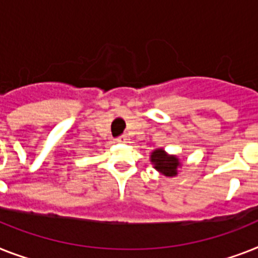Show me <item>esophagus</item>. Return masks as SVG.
Here are the masks:
<instances>
[{
  "label": "esophagus",
  "instance_id": "esophagus-1",
  "mask_svg": "<svg viewBox=\"0 0 258 258\" xmlns=\"http://www.w3.org/2000/svg\"><path fill=\"white\" fill-rule=\"evenodd\" d=\"M126 141H127V137H125V136H121V137L116 138V142H118V144H125Z\"/></svg>",
  "mask_w": 258,
  "mask_h": 258
}]
</instances>
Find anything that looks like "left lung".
Listing matches in <instances>:
<instances>
[{
    "mask_svg": "<svg viewBox=\"0 0 258 258\" xmlns=\"http://www.w3.org/2000/svg\"><path fill=\"white\" fill-rule=\"evenodd\" d=\"M150 162L159 174L169 178L178 175V169L182 167L179 157L175 154H169L165 149H155L154 152L150 153Z\"/></svg>",
    "mask_w": 258,
    "mask_h": 258,
    "instance_id": "1",
    "label": "left lung"
}]
</instances>
